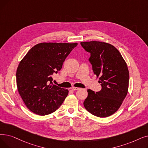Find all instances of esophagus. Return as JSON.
Wrapping results in <instances>:
<instances>
[{
	"label": "esophagus",
	"mask_w": 148,
	"mask_h": 148,
	"mask_svg": "<svg viewBox=\"0 0 148 148\" xmlns=\"http://www.w3.org/2000/svg\"><path fill=\"white\" fill-rule=\"evenodd\" d=\"M71 89L73 91H76V90L79 89V88H77V87H72Z\"/></svg>",
	"instance_id": "34e87169"
}]
</instances>
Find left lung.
<instances>
[{"mask_svg":"<svg viewBox=\"0 0 148 148\" xmlns=\"http://www.w3.org/2000/svg\"><path fill=\"white\" fill-rule=\"evenodd\" d=\"M80 44L91 54L89 61L101 86L99 92L88 89L83 105L95 116H110L119 110L127 94L130 74L126 63L119 50L110 43L91 41Z\"/></svg>","mask_w":148,"mask_h":148,"instance_id":"left-lung-1","label":"left lung"}]
</instances>
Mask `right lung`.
Listing matches in <instances>:
<instances>
[{
	"label": "right lung",
	"instance_id": "right-lung-1",
	"mask_svg": "<svg viewBox=\"0 0 148 148\" xmlns=\"http://www.w3.org/2000/svg\"><path fill=\"white\" fill-rule=\"evenodd\" d=\"M77 45V43H40L21 61L16 72L17 89L31 112L48 115L63 103L68 90L53 85L52 75L62 69L65 59Z\"/></svg>",
	"mask_w": 148,
	"mask_h": 148
}]
</instances>
